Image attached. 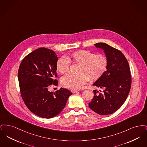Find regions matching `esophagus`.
I'll use <instances>...</instances> for the list:
<instances>
[{
	"instance_id": "1",
	"label": "esophagus",
	"mask_w": 147,
	"mask_h": 147,
	"mask_svg": "<svg viewBox=\"0 0 147 147\" xmlns=\"http://www.w3.org/2000/svg\"><path fill=\"white\" fill-rule=\"evenodd\" d=\"M78 90H75V89H72V90H71V92L73 93V94H74V93H76L77 92H78Z\"/></svg>"
}]
</instances>
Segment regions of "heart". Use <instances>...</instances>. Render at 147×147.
Instances as JSON below:
<instances>
[{
  "label": "heart",
  "instance_id": "heart-1",
  "mask_svg": "<svg viewBox=\"0 0 147 147\" xmlns=\"http://www.w3.org/2000/svg\"><path fill=\"white\" fill-rule=\"evenodd\" d=\"M70 63L79 64L78 74H68L62 77L61 83L63 87L78 89L82 88L89 80H97L105 74L107 69L109 59L104 54L96 55L86 50H79L68 55L61 57L57 61L56 69L61 74L69 71Z\"/></svg>",
  "mask_w": 147,
  "mask_h": 147
}]
</instances>
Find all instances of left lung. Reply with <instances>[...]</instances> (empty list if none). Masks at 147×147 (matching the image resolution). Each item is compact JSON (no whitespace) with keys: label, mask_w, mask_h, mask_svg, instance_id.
Listing matches in <instances>:
<instances>
[{"label":"left lung","mask_w":147,"mask_h":147,"mask_svg":"<svg viewBox=\"0 0 147 147\" xmlns=\"http://www.w3.org/2000/svg\"><path fill=\"white\" fill-rule=\"evenodd\" d=\"M95 46L104 51L109 64L105 74L93 84L104 90H94L89 106L98 114L107 115L116 112L125 102L131 86V72L126 57L119 49L101 42Z\"/></svg>","instance_id":"obj_1"}]
</instances>
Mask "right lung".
Here are the masks:
<instances>
[{"label": "right lung", "instance_id": "add662e5", "mask_svg": "<svg viewBox=\"0 0 147 147\" xmlns=\"http://www.w3.org/2000/svg\"><path fill=\"white\" fill-rule=\"evenodd\" d=\"M58 57L53 50L45 47L35 49L22 61L18 70V80L22 98L28 110L46 119L58 115L72 94L61 88L55 92L48 89L58 81L56 63Z\"/></svg>", "mask_w": 147, "mask_h": 147}]
</instances>
